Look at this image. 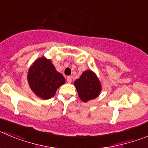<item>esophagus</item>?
Wrapping results in <instances>:
<instances>
[{
	"instance_id": "1",
	"label": "esophagus",
	"mask_w": 148,
	"mask_h": 148,
	"mask_svg": "<svg viewBox=\"0 0 148 148\" xmlns=\"http://www.w3.org/2000/svg\"><path fill=\"white\" fill-rule=\"evenodd\" d=\"M66 80H67V82H69V83H71V77L69 76V77H66Z\"/></svg>"
}]
</instances>
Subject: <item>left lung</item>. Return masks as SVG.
I'll list each match as a JSON object with an SVG mask.
<instances>
[{
	"mask_svg": "<svg viewBox=\"0 0 148 148\" xmlns=\"http://www.w3.org/2000/svg\"><path fill=\"white\" fill-rule=\"evenodd\" d=\"M78 95L84 102L97 97L101 92V84L93 71L88 70L83 72L74 82Z\"/></svg>",
	"mask_w": 148,
	"mask_h": 148,
	"instance_id": "8db88e82",
	"label": "left lung"
}]
</instances>
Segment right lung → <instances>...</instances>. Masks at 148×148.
<instances>
[{
    "instance_id": "add662e5",
    "label": "right lung",
    "mask_w": 148,
    "mask_h": 148,
    "mask_svg": "<svg viewBox=\"0 0 148 148\" xmlns=\"http://www.w3.org/2000/svg\"><path fill=\"white\" fill-rule=\"evenodd\" d=\"M30 88L43 99H51L58 88L65 83V78L55 70L50 60L42 57L34 62L27 74Z\"/></svg>"
}]
</instances>
